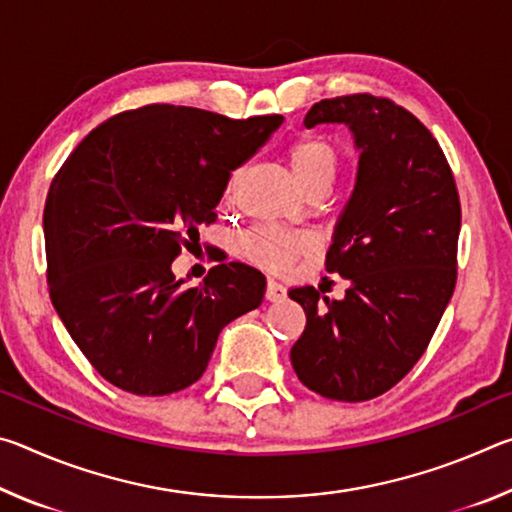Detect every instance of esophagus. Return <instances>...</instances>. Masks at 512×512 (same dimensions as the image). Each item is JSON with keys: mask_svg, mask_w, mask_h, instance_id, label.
<instances>
[{"mask_svg": "<svg viewBox=\"0 0 512 512\" xmlns=\"http://www.w3.org/2000/svg\"><path fill=\"white\" fill-rule=\"evenodd\" d=\"M284 298H287V289H284L280 282L268 280V284H266V300L268 302H280Z\"/></svg>", "mask_w": 512, "mask_h": 512, "instance_id": "1", "label": "esophagus"}]
</instances>
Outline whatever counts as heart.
<instances>
[{
	"instance_id": "b5f03b06",
	"label": "heart",
	"mask_w": 512,
	"mask_h": 512,
	"mask_svg": "<svg viewBox=\"0 0 512 512\" xmlns=\"http://www.w3.org/2000/svg\"><path fill=\"white\" fill-rule=\"evenodd\" d=\"M287 164L293 180L307 194L318 185H332L336 169H339V151L323 135H305L289 144ZM314 248V235L273 228V225L248 232L241 241V250L250 262L275 273L289 271L300 257L309 255Z\"/></svg>"
}]
</instances>
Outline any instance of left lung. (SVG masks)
I'll use <instances>...</instances> for the list:
<instances>
[{"label":"left lung","instance_id":"left-lung-1","mask_svg":"<svg viewBox=\"0 0 512 512\" xmlns=\"http://www.w3.org/2000/svg\"><path fill=\"white\" fill-rule=\"evenodd\" d=\"M316 124H345L359 151L325 259L350 289L343 300L289 291L307 314L291 363L309 391L366 402L418 363L452 300L461 201L436 137L391 99H323L305 117L307 128Z\"/></svg>","mask_w":512,"mask_h":512}]
</instances>
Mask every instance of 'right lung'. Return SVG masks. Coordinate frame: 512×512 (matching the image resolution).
I'll return each instance as SVG.
<instances>
[{
	"label": "right lung",
	"instance_id": "1",
	"mask_svg": "<svg viewBox=\"0 0 512 512\" xmlns=\"http://www.w3.org/2000/svg\"><path fill=\"white\" fill-rule=\"evenodd\" d=\"M282 115L228 119L153 103L126 110L69 153L49 187V296L81 352L112 386L169 395L192 386L230 320L262 305L266 277L230 262L201 287L171 262L214 223L230 173Z\"/></svg>",
	"mask_w": 512,
	"mask_h": 512
}]
</instances>
